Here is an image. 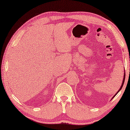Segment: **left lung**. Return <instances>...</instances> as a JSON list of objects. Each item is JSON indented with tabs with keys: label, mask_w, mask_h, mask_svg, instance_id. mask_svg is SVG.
Masks as SVG:
<instances>
[{
	"label": "left lung",
	"mask_w": 130,
	"mask_h": 130,
	"mask_svg": "<svg viewBox=\"0 0 130 130\" xmlns=\"http://www.w3.org/2000/svg\"><path fill=\"white\" fill-rule=\"evenodd\" d=\"M125 73H124V79H123V80H122V83L121 86V88H120V89H119V90H118V91L117 92V93H116V94H115V95L114 96H113V98H114V97L115 96V95H117V93H118V92L120 91V90H121V89H122V86H123L124 83V80H125Z\"/></svg>",
	"instance_id": "left-lung-1"
}]
</instances>
